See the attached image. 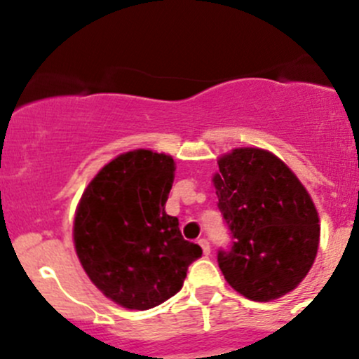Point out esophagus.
<instances>
[{"label":"esophagus","instance_id":"1","mask_svg":"<svg viewBox=\"0 0 359 359\" xmlns=\"http://www.w3.org/2000/svg\"><path fill=\"white\" fill-rule=\"evenodd\" d=\"M198 243H200V247L203 248V253H205V255H208L210 253L208 240H206V238H200V240H198Z\"/></svg>","mask_w":359,"mask_h":359}]
</instances>
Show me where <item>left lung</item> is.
<instances>
[{
	"instance_id": "left-lung-1",
	"label": "left lung",
	"mask_w": 359,
	"mask_h": 359,
	"mask_svg": "<svg viewBox=\"0 0 359 359\" xmlns=\"http://www.w3.org/2000/svg\"><path fill=\"white\" fill-rule=\"evenodd\" d=\"M212 180L233 238L217 255L227 283L257 302L292 292L320 243V219L306 187L280 158L257 147L219 158Z\"/></svg>"
}]
</instances>
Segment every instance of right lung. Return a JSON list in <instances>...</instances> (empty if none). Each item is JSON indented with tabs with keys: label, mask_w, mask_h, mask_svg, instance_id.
I'll use <instances>...</instances> for the list:
<instances>
[{
	"label": "right lung",
	"mask_w": 359,
	"mask_h": 359,
	"mask_svg": "<svg viewBox=\"0 0 359 359\" xmlns=\"http://www.w3.org/2000/svg\"><path fill=\"white\" fill-rule=\"evenodd\" d=\"M173 172L168 154H119L93 177L76 208L79 262L92 283L126 309L146 311L175 295L203 253L165 212Z\"/></svg>",
	"instance_id": "add662e5"
}]
</instances>
